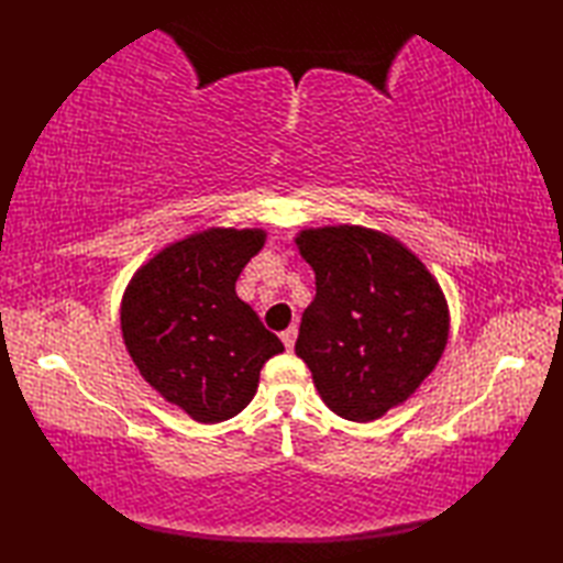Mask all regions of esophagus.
I'll return each mask as SVG.
<instances>
[{
    "label": "esophagus",
    "instance_id": "34e87169",
    "mask_svg": "<svg viewBox=\"0 0 563 563\" xmlns=\"http://www.w3.org/2000/svg\"><path fill=\"white\" fill-rule=\"evenodd\" d=\"M280 339H283V343H285V349L292 351V349H295V339H297V327H290L288 331H283Z\"/></svg>",
    "mask_w": 563,
    "mask_h": 563
}]
</instances>
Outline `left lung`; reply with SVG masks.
Listing matches in <instances>:
<instances>
[{"label": "left lung", "instance_id": "obj_1", "mask_svg": "<svg viewBox=\"0 0 563 563\" xmlns=\"http://www.w3.org/2000/svg\"><path fill=\"white\" fill-rule=\"evenodd\" d=\"M295 246L317 280L295 353L333 413L377 421L440 363L450 336L445 292L409 246L363 224L305 227Z\"/></svg>", "mask_w": 563, "mask_h": 563}]
</instances>
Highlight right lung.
I'll return each instance as SVG.
<instances>
[{"label":"right lung","mask_w":563,"mask_h":563,"mask_svg":"<svg viewBox=\"0 0 563 563\" xmlns=\"http://www.w3.org/2000/svg\"><path fill=\"white\" fill-rule=\"evenodd\" d=\"M261 227H208L174 239L133 273L121 333L142 379L198 423L246 409L280 339L239 300L234 283L266 244Z\"/></svg>","instance_id":"1"}]
</instances>
